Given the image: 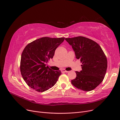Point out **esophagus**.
<instances>
[{"instance_id": "esophagus-1", "label": "esophagus", "mask_w": 120, "mask_h": 120, "mask_svg": "<svg viewBox=\"0 0 120 120\" xmlns=\"http://www.w3.org/2000/svg\"><path fill=\"white\" fill-rule=\"evenodd\" d=\"M69 71H66L65 70H62V72H68Z\"/></svg>"}]
</instances>
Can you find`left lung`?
<instances>
[{
    "label": "left lung",
    "mask_w": 120,
    "mask_h": 120,
    "mask_svg": "<svg viewBox=\"0 0 120 120\" xmlns=\"http://www.w3.org/2000/svg\"><path fill=\"white\" fill-rule=\"evenodd\" d=\"M75 51L76 58L80 59L82 70L75 71L76 77L71 81L78 89L90 91L103 81L107 67L106 56L95 41L82 36L66 38Z\"/></svg>",
    "instance_id": "obj_1"
}]
</instances>
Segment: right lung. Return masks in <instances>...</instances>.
<instances>
[{"mask_svg": "<svg viewBox=\"0 0 120 120\" xmlns=\"http://www.w3.org/2000/svg\"><path fill=\"white\" fill-rule=\"evenodd\" d=\"M65 38L43 37L28 44L23 49L20 60V70L24 80L33 89L39 92L53 87L61 75L46 66L53 58L57 47Z\"/></svg>", "mask_w": 120, "mask_h": 120, "instance_id": "1", "label": "right lung"}]
</instances>
